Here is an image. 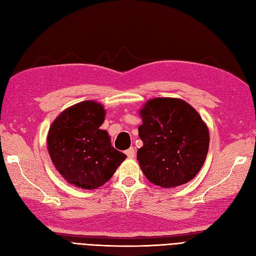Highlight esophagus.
I'll use <instances>...</instances> for the list:
<instances>
[{"label": "esophagus", "instance_id": "1", "mask_svg": "<svg viewBox=\"0 0 256 256\" xmlns=\"http://www.w3.org/2000/svg\"><path fill=\"white\" fill-rule=\"evenodd\" d=\"M126 154L128 156V158H134L136 156V150H134V147H130L129 150H127Z\"/></svg>", "mask_w": 256, "mask_h": 256}]
</instances>
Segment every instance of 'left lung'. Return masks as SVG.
Wrapping results in <instances>:
<instances>
[{"label": "left lung", "instance_id": "1", "mask_svg": "<svg viewBox=\"0 0 256 256\" xmlns=\"http://www.w3.org/2000/svg\"><path fill=\"white\" fill-rule=\"evenodd\" d=\"M143 146L136 159L147 180L174 188L193 180L204 164L209 130L198 111L180 98L147 100L138 112Z\"/></svg>", "mask_w": 256, "mask_h": 256}]
</instances>
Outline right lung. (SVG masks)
Returning a JSON list of instances; mask_svg holds the SVG:
<instances>
[{
	"label": "right lung",
	"mask_w": 256,
	"mask_h": 256,
	"mask_svg": "<svg viewBox=\"0 0 256 256\" xmlns=\"http://www.w3.org/2000/svg\"><path fill=\"white\" fill-rule=\"evenodd\" d=\"M104 118L102 104L85 100L65 109L49 128L47 145L52 164L74 187H102L127 158L112 146L108 131L100 129Z\"/></svg>",
	"instance_id": "right-lung-1"
}]
</instances>
